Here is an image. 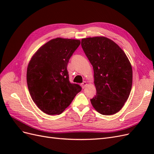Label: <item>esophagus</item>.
Listing matches in <instances>:
<instances>
[{"label":"esophagus","instance_id":"esophagus-1","mask_svg":"<svg viewBox=\"0 0 154 154\" xmlns=\"http://www.w3.org/2000/svg\"><path fill=\"white\" fill-rule=\"evenodd\" d=\"M87 85H88V84H87V83L86 82H83L82 83V87L83 88H85Z\"/></svg>","mask_w":154,"mask_h":154}]
</instances>
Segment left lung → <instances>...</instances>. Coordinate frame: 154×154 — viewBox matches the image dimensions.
<instances>
[{
    "label": "left lung",
    "instance_id": "left-lung-1",
    "mask_svg": "<svg viewBox=\"0 0 154 154\" xmlns=\"http://www.w3.org/2000/svg\"><path fill=\"white\" fill-rule=\"evenodd\" d=\"M82 47L94 69L96 94L92 105L102 115L118 112L132 89V69L127 55L105 36L83 38Z\"/></svg>",
    "mask_w": 154,
    "mask_h": 154
}]
</instances>
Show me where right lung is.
Returning <instances> with one entry per match:
<instances>
[{
	"mask_svg": "<svg viewBox=\"0 0 154 154\" xmlns=\"http://www.w3.org/2000/svg\"><path fill=\"white\" fill-rule=\"evenodd\" d=\"M80 40L57 38L40 47L27 69V83L32 100L49 115L62 114L82 87L69 82L67 64Z\"/></svg>",
	"mask_w": 154,
	"mask_h": 154,
	"instance_id": "right-lung-1",
	"label": "right lung"
}]
</instances>
